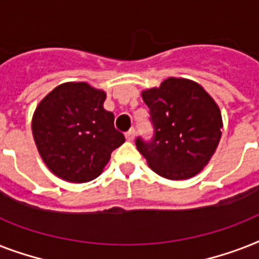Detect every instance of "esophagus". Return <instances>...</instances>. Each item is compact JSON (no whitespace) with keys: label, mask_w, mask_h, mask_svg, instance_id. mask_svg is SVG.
I'll return each instance as SVG.
<instances>
[{"label":"esophagus","mask_w":259,"mask_h":259,"mask_svg":"<svg viewBox=\"0 0 259 259\" xmlns=\"http://www.w3.org/2000/svg\"><path fill=\"white\" fill-rule=\"evenodd\" d=\"M134 136H136V130L134 129H130L129 132H126V134H125V137L127 141H133Z\"/></svg>","instance_id":"obj_1"}]
</instances>
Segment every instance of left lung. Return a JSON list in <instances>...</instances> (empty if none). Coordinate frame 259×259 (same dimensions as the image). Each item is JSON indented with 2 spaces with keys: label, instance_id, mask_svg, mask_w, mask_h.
I'll return each mask as SVG.
<instances>
[{
  "label": "left lung",
  "instance_id": "left-lung-1",
  "mask_svg": "<svg viewBox=\"0 0 259 259\" xmlns=\"http://www.w3.org/2000/svg\"><path fill=\"white\" fill-rule=\"evenodd\" d=\"M153 136L136 138L140 153L154 172L169 180L195 176L207 165L221 140L222 115L213 99L197 83L169 78L146 90Z\"/></svg>",
  "mask_w": 259,
  "mask_h": 259
}]
</instances>
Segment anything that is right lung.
<instances>
[{"mask_svg": "<svg viewBox=\"0 0 259 259\" xmlns=\"http://www.w3.org/2000/svg\"><path fill=\"white\" fill-rule=\"evenodd\" d=\"M106 94L87 83L54 89L33 114L32 132L38 153L63 180L86 183L101 175L111 152L125 142L103 109Z\"/></svg>", "mask_w": 259, "mask_h": 259, "instance_id": "add662e5", "label": "right lung"}]
</instances>
